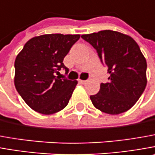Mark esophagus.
<instances>
[{
  "instance_id": "esophagus-1",
  "label": "esophagus",
  "mask_w": 155,
  "mask_h": 155,
  "mask_svg": "<svg viewBox=\"0 0 155 155\" xmlns=\"http://www.w3.org/2000/svg\"><path fill=\"white\" fill-rule=\"evenodd\" d=\"M79 82L81 83V84H86V83L87 82V81H84V80H79Z\"/></svg>"
}]
</instances>
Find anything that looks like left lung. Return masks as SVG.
I'll return each instance as SVG.
<instances>
[{
	"mask_svg": "<svg viewBox=\"0 0 155 155\" xmlns=\"http://www.w3.org/2000/svg\"><path fill=\"white\" fill-rule=\"evenodd\" d=\"M96 50L108 68V82L91 95L92 103L104 113L125 112L136 104L147 85V61L136 41L128 35L104 30L81 36Z\"/></svg>",
	"mask_w": 155,
	"mask_h": 155,
	"instance_id": "8db88e82",
	"label": "left lung"
}]
</instances>
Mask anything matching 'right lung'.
I'll return each instance as SVG.
<instances>
[{
	"mask_svg": "<svg viewBox=\"0 0 155 155\" xmlns=\"http://www.w3.org/2000/svg\"><path fill=\"white\" fill-rule=\"evenodd\" d=\"M80 35L45 34L31 38L14 62V85L32 110L51 115L65 108L77 81L56 76L61 68L68 72L63 59Z\"/></svg>",
	"mask_w": 155,
	"mask_h": 155,
	"instance_id": "1",
	"label": "right lung"
}]
</instances>
